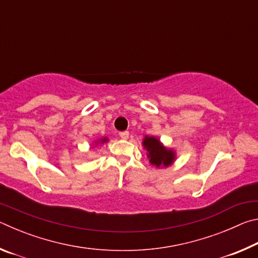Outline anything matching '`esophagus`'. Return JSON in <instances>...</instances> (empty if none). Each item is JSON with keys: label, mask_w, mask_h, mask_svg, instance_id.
Segmentation results:
<instances>
[{"label": "esophagus", "mask_w": 258, "mask_h": 258, "mask_svg": "<svg viewBox=\"0 0 258 258\" xmlns=\"http://www.w3.org/2000/svg\"><path fill=\"white\" fill-rule=\"evenodd\" d=\"M119 137H120L121 139L126 140V139H128V137H130V133L127 132V131H124V132H120V133H119Z\"/></svg>", "instance_id": "1"}]
</instances>
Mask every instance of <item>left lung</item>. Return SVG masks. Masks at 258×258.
<instances>
[{
  "mask_svg": "<svg viewBox=\"0 0 258 258\" xmlns=\"http://www.w3.org/2000/svg\"><path fill=\"white\" fill-rule=\"evenodd\" d=\"M143 147L148 151V158L150 159V163L156 167H160V166L167 167L175 160L174 151L165 148L155 137H146L143 140Z\"/></svg>",
  "mask_w": 258,
  "mask_h": 258,
  "instance_id": "obj_1",
  "label": "left lung"
}]
</instances>
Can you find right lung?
I'll list each match as a JSON object with an SVG mask.
<instances>
[{"mask_svg": "<svg viewBox=\"0 0 258 258\" xmlns=\"http://www.w3.org/2000/svg\"><path fill=\"white\" fill-rule=\"evenodd\" d=\"M108 141V139L107 138H104V139H101V140H100V142H101V143H104V142H107Z\"/></svg>", "mask_w": 258, "mask_h": 258, "instance_id": "1", "label": "right lung"}]
</instances>
